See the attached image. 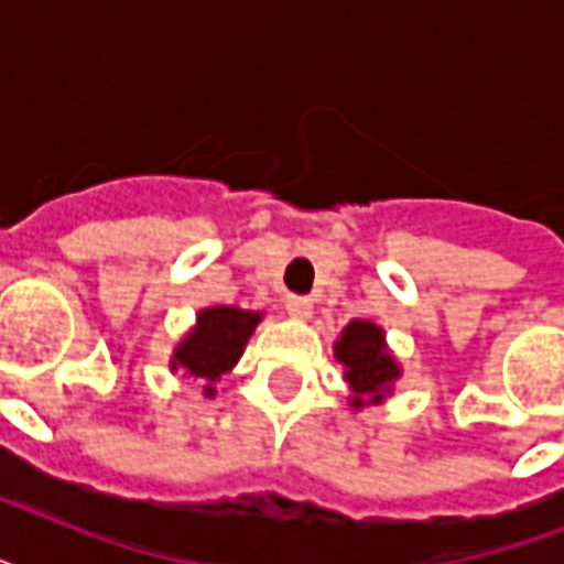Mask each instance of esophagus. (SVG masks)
I'll use <instances>...</instances> for the list:
<instances>
[{"label":"esophagus","instance_id":"esophagus-1","mask_svg":"<svg viewBox=\"0 0 564 564\" xmlns=\"http://www.w3.org/2000/svg\"><path fill=\"white\" fill-rule=\"evenodd\" d=\"M283 307H286V313L292 318H310V313H313V299H307V295H286Z\"/></svg>","mask_w":564,"mask_h":564}]
</instances>
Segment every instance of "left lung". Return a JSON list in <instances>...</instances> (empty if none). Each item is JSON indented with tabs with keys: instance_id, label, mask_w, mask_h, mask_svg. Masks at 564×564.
I'll list each match as a JSON object with an SVG mask.
<instances>
[{
	"instance_id": "left-lung-1",
	"label": "left lung",
	"mask_w": 564,
	"mask_h": 564,
	"mask_svg": "<svg viewBox=\"0 0 564 564\" xmlns=\"http://www.w3.org/2000/svg\"><path fill=\"white\" fill-rule=\"evenodd\" d=\"M336 360L345 366V380L351 386V403L362 406V394L380 398L383 389H389L394 377L401 375L394 360L386 354L383 330L371 322H351L343 330V339L336 343Z\"/></svg>"
}]
</instances>
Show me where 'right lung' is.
Masks as SVG:
<instances>
[{"label": "right lung", "instance_id": "obj_1", "mask_svg": "<svg viewBox=\"0 0 564 564\" xmlns=\"http://www.w3.org/2000/svg\"><path fill=\"white\" fill-rule=\"evenodd\" d=\"M260 322V313H248L237 307H210L198 313V325L193 334L178 345L172 369H184L187 375L202 377L204 394H213V386L242 354V345Z\"/></svg>", "mask_w": 564, "mask_h": 564}]
</instances>
